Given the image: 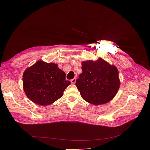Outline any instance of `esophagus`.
<instances>
[{"mask_svg": "<svg viewBox=\"0 0 150 150\" xmlns=\"http://www.w3.org/2000/svg\"><path fill=\"white\" fill-rule=\"evenodd\" d=\"M76 78H73L72 79H71V83H72L74 84V83L76 82Z\"/></svg>", "mask_w": 150, "mask_h": 150, "instance_id": "obj_1", "label": "esophagus"}]
</instances>
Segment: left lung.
I'll list each match as a JSON object with an SVG mask.
<instances>
[{
  "mask_svg": "<svg viewBox=\"0 0 150 150\" xmlns=\"http://www.w3.org/2000/svg\"><path fill=\"white\" fill-rule=\"evenodd\" d=\"M82 72L76 86L82 98L94 105L105 104L116 95L120 87L117 68L102 58L82 62Z\"/></svg>",
  "mask_w": 150,
  "mask_h": 150,
  "instance_id": "1",
  "label": "left lung"
}]
</instances>
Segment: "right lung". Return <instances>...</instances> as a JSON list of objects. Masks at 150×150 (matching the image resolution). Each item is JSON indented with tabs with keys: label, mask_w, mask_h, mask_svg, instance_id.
Masks as SVG:
<instances>
[{
	"label": "right lung",
	"mask_w": 150,
	"mask_h": 150,
	"mask_svg": "<svg viewBox=\"0 0 150 150\" xmlns=\"http://www.w3.org/2000/svg\"><path fill=\"white\" fill-rule=\"evenodd\" d=\"M66 74L54 63L38 60L26 69L23 76V88L34 103L47 105L62 97L69 85Z\"/></svg>",
	"instance_id": "add662e5"
}]
</instances>
